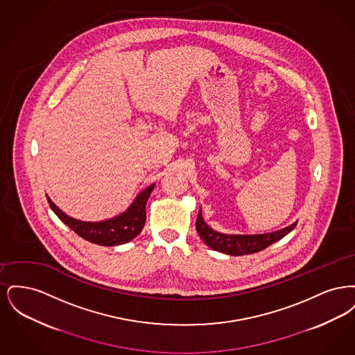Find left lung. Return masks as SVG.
Here are the masks:
<instances>
[{"label": "left lung", "mask_w": 355, "mask_h": 355, "mask_svg": "<svg viewBox=\"0 0 355 355\" xmlns=\"http://www.w3.org/2000/svg\"><path fill=\"white\" fill-rule=\"evenodd\" d=\"M297 222L298 220H295L294 223L288 225L281 230L266 233V234H225L211 229L205 222L202 211L200 209L198 217L196 220V227H197L198 236H201V239L210 249L236 257V255L258 253L266 249L268 246H270L271 243L287 236L297 226Z\"/></svg>", "instance_id": "left-lung-1"}]
</instances>
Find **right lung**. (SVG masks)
I'll list each match as a JSON object with an SVG mask.
<instances>
[{
  "mask_svg": "<svg viewBox=\"0 0 355 355\" xmlns=\"http://www.w3.org/2000/svg\"><path fill=\"white\" fill-rule=\"evenodd\" d=\"M154 186L155 184L148 186L141 193H138L135 201L123 213L113 218L98 222L73 218L53 202L49 196H46V198L55 216L81 238L101 246H117L130 242L142 232L146 220V202L152 194Z\"/></svg>",
  "mask_w": 355,
  "mask_h": 355,
  "instance_id": "add662e5",
  "label": "right lung"
}]
</instances>
